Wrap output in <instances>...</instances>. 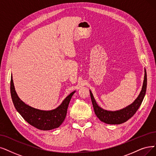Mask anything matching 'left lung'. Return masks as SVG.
Returning <instances> with one entry per match:
<instances>
[{
    "label": "left lung",
    "mask_w": 156,
    "mask_h": 156,
    "mask_svg": "<svg viewBox=\"0 0 156 156\" xmlns=\"http://www.w3.org/2000/svg\"><path fill=\"white\" fill-rule=\"evenodd\" d=\"M147 83V72L146 70L145 69L144 80H143L142 88L138 97L136 98V99L131 104L129 105L128 106L122 109L114 111L105 110L100 107L97 104L91 90H90L91 102L96 116L99 118L100 120L108 124H114V125H115V124H121L127 122L129 118H131L136 113V112L141 105L146 93Z\"/></svg>",
    "instance_id": "left-lung-1"
}]
</instances>
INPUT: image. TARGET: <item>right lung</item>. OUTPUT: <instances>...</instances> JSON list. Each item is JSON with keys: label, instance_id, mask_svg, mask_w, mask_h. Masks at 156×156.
I'll return each instance as SVG.
<instances>
[{"label": "right lung", "instance_id": "1", "mask_svg": "<svg viewBox=\"0 0 156 156\" xmlns=\"http://www.w3.org/2000/svg\"><path fill=\"white\" fill-rule=\"evenodd\" d=\"M11 95L14 106L23 119L32 126L43 130H52L59 127L65 119L68 104L76 92H72L62 103L52 110L45 111L36 109L24 103L18 96L13 80L11 77Z\"/></svg>", "mask_w": 156, "mask_h": 156}]
</instances>
